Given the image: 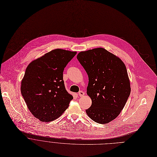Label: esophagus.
Listing matches in <instances>:
<instances>
[{
	"mask_svg": "<svg viewBox=\"0 0 157 157\" xmlns=\"http://www.w3.org/2000/svg\"><path fill=\"white\" fill-rule=\"evenodd\" d=\"M84 95H85V93H84L83 91L80 90V91L78 92V95H79L80 97H83Z\"/></svg>",
	"mask_w": 157,
	"mask_h": 157,
	"instance_id": "esophagus-1",
	"label": "esophagus"
}]
</instances>
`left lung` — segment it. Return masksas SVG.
<instances>
[{"label": "left lung", "mask_w": 157, "mask_h": 157, "mask_svg": "<svg viewBox=\"0 0 157 157\" xmlns=\"http://www.w3.org/2000/svg\"><path fill=\"white\" fill-rule=\"evenodd\" d=\"M77 58L88 76L86 93L92 103L86 113L96 122L108 123L117 117L130 95L126 66L102 48L80 52Z\"/></svg>", "instance_id": "1"}]
</instances>
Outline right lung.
<instances>
[{
  "label": "right lung",
  "mask_w": 157,
  "mask_h": 157,
  "mask_svg": "<svg viewBox=\"0 0 157 157\" xmlns=\"http://www.w3.org/2000/svg\"><path fill=\"white\" fill-rule=\"evenodd\" d=\"M76 54L54 49L27 67L21 93L30 112L40 121H53L69 107L73 97L66 89L63 72Z\"/></svg>",
  "instance_id": "add662e5"
}]
</instances>
